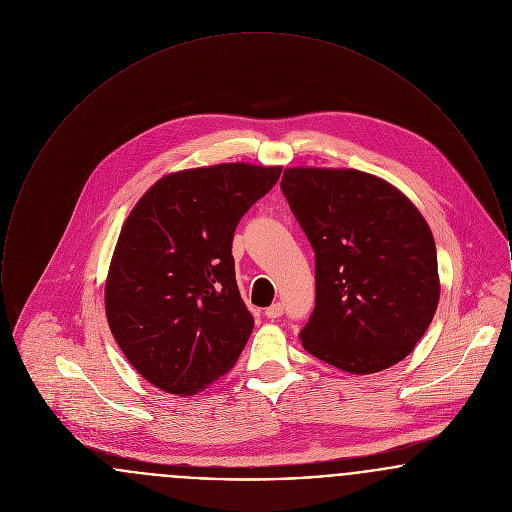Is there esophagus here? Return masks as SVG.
<instances>
[{
    "label": "esophagus",
    "instance_id": "34e87169",
    "mask_svg": "<svg viewBox=\"0 0 512 512\" xmlns=\"http://www.w3.org/2000/svg\"><path fill=\"white\" fill-rule=\"evenodd\" d=\"M265 315H267L268 318H280L282 315H284V307H282V303H274V305H270L268 307L267 311H265Z\"/></svg>",
    "mask_w": 512,
    "mask_h": 512
}]
</instances>
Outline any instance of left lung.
Wrapping results in <instances>:
<instances>
[{
	"instance_id": "1",
	"label": "left lung",
	"mask_w": 512,
	"mask_h": 512,
	"mask_svg": "<svg viewBox=\"0 0 512 512\" xmlns=\"http://www.w3.org/2000/svg\"><path fill=\"white\" fill-rule=\"evenodd\" d=\"M280 188L315 251V311L299 332L320 361L374 374L403 361L438 309L436 242L390 182L355 169H286Z\"/></svg>"
}]
</instances>
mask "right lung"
Instances as JSON below:
<instances>
[{"label": "right lung", "instance_id": "1", "mask_svg": "<svg viewBox=\"0 0 512 512\" xmlns=\"http://www.w3.org/2000/svg\"><path fill=\"white\" fill-rule=\"evenodd\" d=\"M282 167L222 163L157 180L124 220L105 282V315L147 382L195 395L238 361L253 317L232 240Z\"/></svg>", "mask_w": 512, "mask_h": 512}]
</instances>
